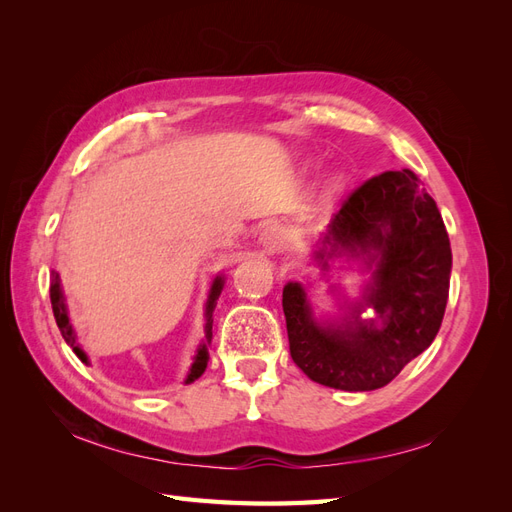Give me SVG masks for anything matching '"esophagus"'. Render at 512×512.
I'll use <instances>...</instances> for the list:
<instances>
[{
	"instance_id": "obj_1",
	"label": "esophagus",
	"mask_w": 512,
	"mask_h": 512,
	"mask_svg": "<svg viewBox=\"0 0 512 512\" xmlns=\"http://www.w3.org/2000/svg\"><path fill=\"white\" fill-rule=\"evenodd\" d=\"M258 243L265 247L267 252H277L282 247V230H280V226H275V224H269V226H265L260 230V235H258Z\"/></svg>"
}]
</instances>
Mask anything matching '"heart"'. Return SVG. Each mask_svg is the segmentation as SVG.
Masks as SVG:
<instances>
[{"label": "heart", "mask_w": 512, "mask_h": 512, "mask_svg": "<svg viewBox=\"0 0 512 512\" xmlns=\"http://www.w3.org/2000/svg\"><path fill=\"white\" fill-rule=\"evenodd\" d=\"M344 185H346V177L342 175V173H335V175H331L329 179H327V183H324V196H335V194H339L344 190Z\"/></svg>", "instance_id": "b5f03b06"}]
</instances>
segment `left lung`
Masks as SVG:
<instances>
[{"label": "left lung", "instance_id": "8db88e82", "mask_svg": "<svg viewBox=\"0 0 512 512\" xmlns=\"http://www.w3.org/2000/svg\"><path fill=\"white\" fill-rule=\"evenodd\" d=\"M342 258L369 280L359 299L329 286L339 316H316L301 282L284 286L290 356L318 384L376 391L436 339L451 284V241L436 200L412 170L371 177L348 196L312 254L322 277ZM365 308L375 309L374 319L360 316Z\"/></svg>", "mask_w": 512, "mask_h": 512}]
</instances>
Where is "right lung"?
Wrapping results in <instances>:
<instances>
[{
  "label": "right lung",
  "instance_id": "1",
  "mask_svg": "<svg viewBox=\"0 0 512 512\" xmlns=\"http://www.w3.org/2000/svg\"><path fill=\"white\" fill-rule=\"evenodd\" d=\"M224 282H226L224 273H218V275L213 277L211 288H209V297H207V303H205V320H207V324H205V339L196 348L194 361L190 365V371H188V376H185L183 384H190V382L198 380L200 376L205 374L207 363H209V346H211V339H213V333H211V329H213V309H215V305H218V299H220V294H222ZM51 305H53V314H55L57 327L61 331V337L66 339V344L74 350V354L79 356V359L85 365H89V356L85 354L81 344L76 342V331H74L72 322H70L66 297H64V290H61V280H59V273L57 271H53V277H51Z\"/></svg>",
  "mask_w": 512,
  "mask_h": 512
}]
</instances>
